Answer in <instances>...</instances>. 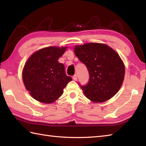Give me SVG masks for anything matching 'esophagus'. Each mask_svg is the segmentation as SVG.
I'll return each mask as SVG.
<instances>
[{"label":"esophagus","mask_w":146,"mask_h":146,"mask_svg":"<svg viewBox=\"0 0 146 146\" xmlns=\"http://www.w3.org/2000/svg\"><path fill=\"white\" fill-rule=\"evenodd\" d=\"M73 80H75V81H76L77 79H78V76H77L76 75H75L73 76Z\"/></svg>","instance_id":"esophagus-1"}]
</instances>
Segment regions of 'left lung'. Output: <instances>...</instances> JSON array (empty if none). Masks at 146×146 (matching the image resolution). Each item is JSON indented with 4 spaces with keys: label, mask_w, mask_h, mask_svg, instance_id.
Here are the masks:
<instances>
[{
    "label": "left lung",
    "mask_w": 146,
    "mask_h": 146,
    "mask_svg": "<svg viewBox=\"0 0 146 146\" xmlns=\"http://www.w3.org/2000/svg\"><path fill=\"white\" fill-rule=\"evenodd\" d=\"M75 53L88 71L87 84L78 83L85 97L96 103L113 97L125 76V66L119 55L107 45L95 42L76 46Z\"/></svg>",
    "instance_id": "left-lung-1"
}]
</instances>
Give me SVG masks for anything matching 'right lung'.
Instances as JSON below:
<instances>
[{"mask_svg":"<svg viewBox=\"0 0 146 146\" xmlns=\"http://www.w3.org/2000/svg\"><path fill=\"white\" fill-rule=\"evenodd\" d=\"M66 48L47 47L31 56L23 71V82L30 95L40 102L51 104L63 94L72 80L65 73L64 64L58 62Z\"/></svg>","mask_w":146,"mask_h":146,"instance_id":"right-lung-1","label":"right lung"}]
</instances>
